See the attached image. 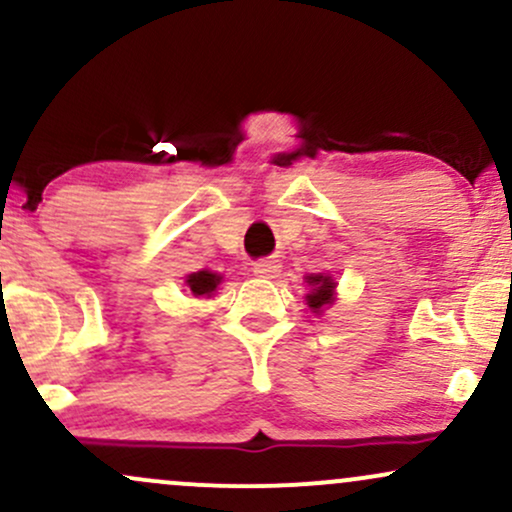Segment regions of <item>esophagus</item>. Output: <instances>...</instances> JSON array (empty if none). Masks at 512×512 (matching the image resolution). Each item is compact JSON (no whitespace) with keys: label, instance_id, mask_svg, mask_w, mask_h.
I'll return each mask as SVG.
<instances>
[{"label":"esophagus","instance_id":"esophagus-1","mask_svg":"<svg viewBox=\"0 0 512 512\" xmlns=\"http://www.w3.org/2000/svg\"><path fill=\"white\" fill-rule=\"evenodd\" d=\"M252 272L257 276H276L279 274V262L276 260H257L252 264Z\"/></svg>","mask_w":512,"mask_h":512}]
</instances>
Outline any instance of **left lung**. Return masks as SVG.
Here are the masks:
<instances>
[{"mask_svg":"<svg viewBox=\"0 0 512 512\" xmlns=\"http://www.w3.org/2000/svg\"><path fill=\"white\" fill-rule=\"evenodd\" d=\"M305 281H308L310 286V293L305 298H308V308L313 310V313H320L325 305H332L334 301V279L330 274H310L305 276Z\"/></svg>","mask_w":512,"mask_h":512,"instance_id":"left-lung-1","label":"left lung"}]
</instances>
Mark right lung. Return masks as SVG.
I'll use <instances>...</instances> for the list:
<instances>
[{
  "instance_id": "obj_1",
  "label": "right lung",
  "mask_w": 512,
  "mask_h": 512,
  "mask_svg": "<svg viewBox=\"0 0 512 512\" xmlns=\"http://www.w3.org/2000/svg\"><path fill=\"white\" fill-rule=\"evenodd\" d=\"M223 276L216 274V272H209V269H202V272H195V274H187L185 284L187 289L192 291V296H214L216 286L221 284Z\"/></svg>"
}]
</instances>
